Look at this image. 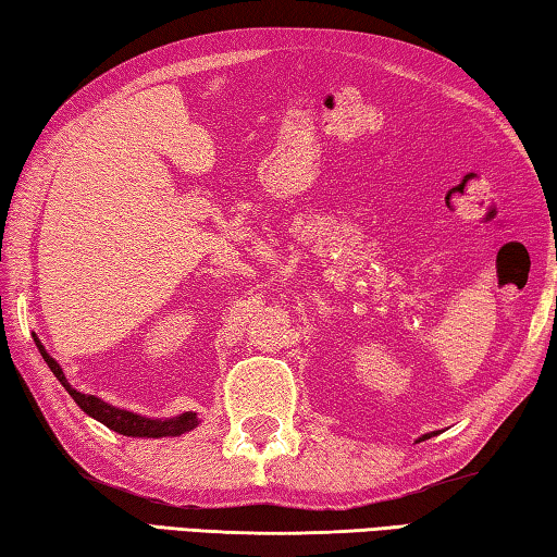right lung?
<instances>
[{"mask_svg": "<svg viewBox=\"0 0 557 557\" xmlns=\"http://www.w3.org/2000/svg\"><path fill=\"white\" fill-rule=\"evenodd\" d=\"M36 347H38V352H41V357L46 359V364L51 367V372L55 374L58 382H61L65 386V392L73 396V401L81 406L87 416H92L95 421H100L102 425H107L114 433L132 435V437H165V435L175 437V435H183L185 431H193V428L198 425V416L195 413H183L178 418H171V421H151V418L136 416L129 411H120V408L100 401L97 396H87V394L75 392V388L67 384L63 369L58 367L55 359L46 352L44 345L38 343V339H36Z\"/></svg>", "mask_w": 557, "mask_h": 557, "instance_id": "obj_1", "label": "right lung"}]
</instances>
